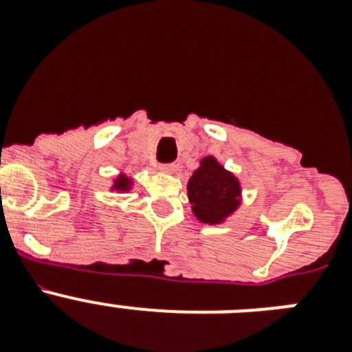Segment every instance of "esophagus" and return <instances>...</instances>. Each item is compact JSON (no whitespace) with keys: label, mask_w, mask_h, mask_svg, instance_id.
<instances>
[{"label":"esophagus","mask_w":352,"mask_h":352,"mask_svg":"<svg viewBox=\"0 0 352 352\" xmlns=\"http://www.w3.org/2000/svg\"><path fill=\"white\" fill-rule=\"evenodd\" d=\"M158 169H160L162 173H174V170H176V164H162Z\"/></svg>","instance_id":"34e87169"}]
</instances>
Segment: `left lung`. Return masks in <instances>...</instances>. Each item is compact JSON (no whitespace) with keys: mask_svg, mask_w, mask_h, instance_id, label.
Returning <instances> with one entry per match:
<instances>
[{"mask_svg":"<svg viewBox=\"0 0 352 352\" xmlns=\"http://www.w3.org/2000/svg\"><path fill=\"white\" fill-rule=\"evenodd\" d=\"M186 190L192 211L204 223L223 222L239 206V182L213 157L201 160V167L188 179Z\"/></svg>","mask_w":352,"mask_h":352,"instance_id":"obj_1","label":"left lung"}]
</instances>
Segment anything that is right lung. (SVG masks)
<instances>
[{
  "mask_svg": "<svg viewBox=\"0 0 352 352\" xmlns=\"http://www.w3.org/2000/svg\"><path fill=\"white\" fill-rule=\"evenodd\" d=\"M113 188H116V190H129V188H130V179L126 178L125 174H120L116 182H114Z\"/></svg>",
  "mask_w": 352,
  "mask_h": 352,
  "instance_id": "1",
  "label": "right lung"
}]
</instances>
